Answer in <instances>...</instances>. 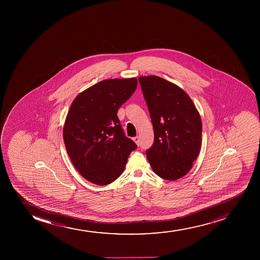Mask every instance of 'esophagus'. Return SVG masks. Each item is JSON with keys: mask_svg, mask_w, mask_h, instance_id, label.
Wrapping results in <instances>:
<instances>
[{"mask_svg": "<svg viewBox=\"0 0 260 260\" xmlns=\"http://www.w3.org/2000/svg\"><path fill=\"white\" fill-rule=\"evenodd\" d=\"M133 140H134L135 143L137 144L138 146L140 145V137H139V136H136V137L134 138Z\"/></svg>", "mask_w": 260, "mask_h": 260, "instance_id": "1", "label": "esophagus"}]
</instances>
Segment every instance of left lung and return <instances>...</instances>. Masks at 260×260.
<instances>
[{"mask_svg":"<svg viewBox=\"0 0 260 260\" xmlns=\"http://www.w3.org/2000/svg\"><path fill=\"white\" fill-rule=\"evenodd\" d=\"M144 97L152 120L154 141L146 157L162 179L176 180L193 166L201 148L202 122L188 94L163 78L141 76Z\"/></svg>","mask_w":260,"mask_h":260,"instance_id":"1","label":"left lung"}]
</instances>
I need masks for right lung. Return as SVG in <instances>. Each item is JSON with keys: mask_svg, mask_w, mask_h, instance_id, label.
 Returning a JSON list of instances; mask_svg holds the SVG:
<instances>
[{"mask_svg": "<svg viewBox=\"0 0 260 260\" xmlns=\"http://www.w3.org/2000/svg\"><path fill=\"white\" fill-rule=\"evenodd\" d=\"M137 79L100 81L72 102L63 140L72 163L89 182L106 185L125 169L136 144L125 137L117 113L137 87Z\"/></svg>", "mask_w": 260, "mask_h": 260, "instance_id": "1", "label": "right lung"}]
</instances>
